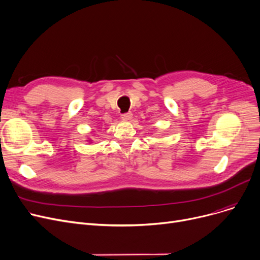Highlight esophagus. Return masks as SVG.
<instances>
[{
    "mask_svg": "<svg viewBox=\"0 0 260 260\" xmlns=\"http://www.w3.org/2000/svg\"><path fill=\"white\" fill-rule=\"evenodd\" d=\"M132 116H133L132 112H124V114L121 115V118L123 120H129L132 118Z\"/></svg>",
    "mask_w": 260,
    "mask_h": 260,
    "instance_id": "obj_1",
    "label": "esophagus"
}]
</instances>
